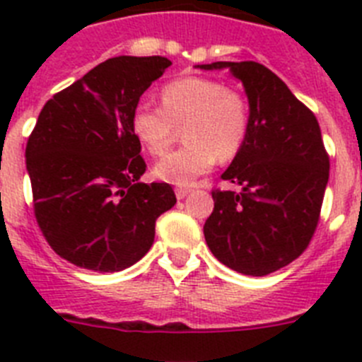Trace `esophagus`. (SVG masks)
Segmentation results:
<instances>
[{
    "label": "esophagus",
    "mask_w": 362,
    "mask_h": 362,
    "mask_svg": "<svg viewBox=\"0 0 362 362\" xmlns=\"http://www.w3.org/2000/svg\"><path fill=\"white\" fill-rule=\"evenodd\" d=\"M188 192H190L188 187H177L175 188V197H177V199H185V197L188 196Z\"/></svg>",
    "instance_id": "1"
}]
</instances>
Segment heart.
I'll return each mask as SVG.
<instances>
[{"mask_svg": "<svg viewBox=\"0 0 362 362\" xmlns=\"http://www.w3.org/2000/svg\"><path fill=\"white\" fill-rule=\"evenodd\" d=\"M161 107L139 103L132 112V134L152 156H163L183 129L187 146L153 166L165 183L187 187L212 170L217 158L228 161L243 148L250 130V110L239 92L209 78H179L161 90Z\"/></svg>", "mask_w": 362, "mask_h": 362, "instance_id": "obj_1", "label": "heart"}]
</instances>
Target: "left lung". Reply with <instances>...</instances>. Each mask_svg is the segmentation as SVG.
I'll return each instance as SVG.
<instances>
[{
	"label": "left lung",
	"mask_w": 362,
	"mask_h": 362,
	"mask_svg": "<svg viewBox=\"0 0 362 362\" xmlns=\"http://www.w3.org/2000/svg\"><path fill=\"white\" fill-rule=\"evenodd\" d=\"M245 86L250 130L221 179L239 190H214L204 223L210 252L245 276H268L306 250L321 212L330 159L312 110L267 66L216 62Z\"/></svg>",
	"instance_id": "left-lung-1"
}]
</instances>
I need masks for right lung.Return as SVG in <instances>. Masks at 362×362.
Segmentation results:
<instances>
[{
  "label": "right lung",
  "mask_w": 362,
  "mask_h": 362,
  "mask_svg": "<svg viewBox=\"0 0 362 362\" xmlns=\"http://www.w3.org/2000/svg\"><path fill=\"white\" fill-rule=\"evenodd\" d=\"M170 59L117 56L45 103L27 143L34 214L59 257L121 272L153 243L156 221L175 204L168 183H139L141 145L130 119Z\"/></svg>",
  "instance_id": "obj_1"
}]
</instances>
